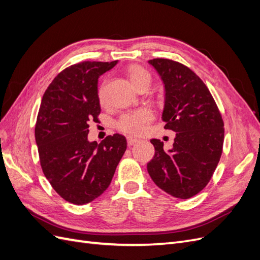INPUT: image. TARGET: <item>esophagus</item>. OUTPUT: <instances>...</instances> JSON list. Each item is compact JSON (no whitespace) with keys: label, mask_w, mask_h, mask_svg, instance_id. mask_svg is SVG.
I'll use <instances>...</instances> for the list:
<instances>
[{"label":"esophagus","mask_w":260,"mask_h":260,"mask_svg":"<svg viewBox=\"0 0 260 260\" xmlns=\"http://www.w3.org/2000/svg\"><path fill=\"white\" fill-rule=\"evenodd\" d=\"M127 141H128V145H129V146H132V145H135L136 143L139 142V139L133 138V137H128V138H127Z\"/></svg>","instance_id":"1"}]
</instances>
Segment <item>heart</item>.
I'll use <instances>...</instances> for the list:
<instances>
[{
  "label": "heart",
  "instance_id": "obj_1",
  "mask_svg": "<svg viewBox=\"0 0 260 260\" xmlns=\"http://www.w3.org/2000/svg\"><path fill=\"white\" fill-rule=\"evenodd\" d=\"M127 76L132 85L137 89L144 80H151V77L146 70L140 66H131L127 70ZM104 84H102L99 89V98L103 100ZM154 115L147 108H141L138 111L124 114L117 121V128L124 133H129L133 136H141L147 130L148 124L153 120Z\"/></svg>",
  "mask_w": 260,
  "mask_h": 260
}]
</instances>
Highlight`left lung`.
I'll use <instances>...</instances> for the list:
<instances>
[{
  "label": "left lung",
  "instance_id": "1",
  "mask_svg": "<svg viewBox=\"0 0 260 260\" xmlns=\"http://www.w3.org/2000/svg\"><path fill=\"white\" fill-rule=\"evenodd\" d=\"M148 62L165 84L164 128L176 132V138L168 151L160 140H151L155 155L147 171L162 191L187 200L214 175L222 153L223 120L206 84L190 68L166 58Z\"/></svg>",
  "mask_w": 260,
  "mask_h": 260
}]
</instances>
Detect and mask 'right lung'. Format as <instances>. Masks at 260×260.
<instances>
[{
	"label": "right lung",
	"mask_w": 260,
	"mask_h": 260,
	"mask_svg": "<svg viewBox=\"0 0 260 260\" xmlns=\"http://www.w3.org/2000/svg\"><path fill=\"white\" fill-rule=\"evenodd\" d=\"M114 61H82L60 72L41 101L35 129L41 168L52 187L75 205L104 193L127 149L121 135L101 144L88 140L89 121L101 113L98 82Z\"/></svg>",
	"instance_id": "add662e5"
}]
</instances>
